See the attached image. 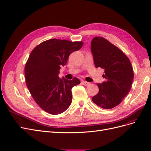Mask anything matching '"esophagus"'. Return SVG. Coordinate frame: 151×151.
<instances>
[{"mask_svg":"<svg viewBox=\"0 0 151 151\" xmlns=\"http://www.w3.org/2000/svg\"><path fill=\"white\" fill-rule=\"evenodd\" d=\"M82 83L84 85H85V86H88V85H89L90 84V83H89V82H87V81H82Z\"/></svg>","mask_w":151,"mask_h":151,"instance_id":"esophagus-1","label":"esophagus"}]
</instances>
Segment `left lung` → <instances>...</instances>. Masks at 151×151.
I'll return each mask as SVG.
<instances>
[{
    "label": "left lung",
    "instance_id": "obj_1",
    "mask_svg": "<svg viewBox=\"0 0 151 151\" xmlns=\"http://www.w3.org/2000/svg\"><path fill=\"white\" fill-rule=\"evenodd\" d=\"M91 51L95 66L104 69L102 76L106 79L97 84L99 90L92 101L103 109H112L121 103L132 88V64L123 51L103 37L93 38Z\"/></svg>",
    "mask_w": 151,
    "mask_h": 151
}]
</instances>
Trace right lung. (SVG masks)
<instances>
[{"mask_svg": "<svg viewBox=\"0 0 151 151\" xmlns=\"http://www.w3.org/2000/svg\"><path fill=\"white\" fill-rule=\"evenodd\" d=\"M83 44L53 38L42 42L30 53L24 68L26 83L33 99L47 113L59 114L70 107L71 88L80 81L77 78L60 79L58 75L70 55Z\"/></svg>", "mask_w": 151, "mask_h": 151, "instance_id": "add662e5", "label": "right lung"}]
</instances>
